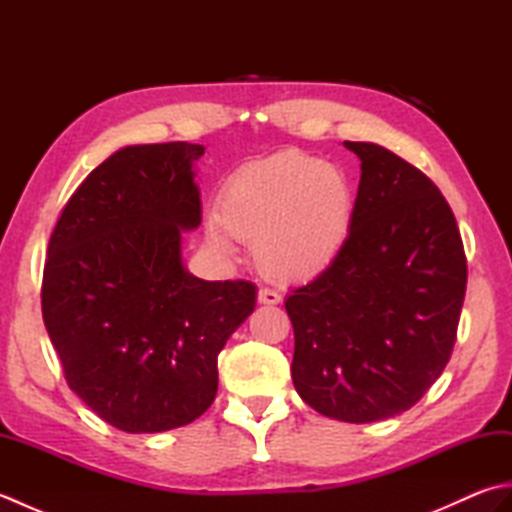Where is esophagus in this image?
<instances>
[{
  "label": "esophagus",
  "mask_w": 512,
  "mask_h": 512,
  "mask_svg": "<svg viewBox=\"0 0 512 512\" xmlns=\"http://www.w3.org/2000/svg\"><path fill=\"white\" fill-rule=\"evenodd\" d=\"M257 301L264 303V306H277V303L281 301V295L277 290L262 288V290H259V295H257Z\"/></svg>",
  "instance_id": "esophagus-1"
}]
</instances>
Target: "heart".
<instances>
[{"mask_svg": "<svg viewBox=\"0 0 512 512\" xmlns=\"http://www.w3.org/2000/svg\"><path fill=\"white\" fill-rule=\"evenodd\" d=\"M354 215V189L345 173L317 156L290 149L237 169L220 193L215 248L231 237L253 242V259L277 281L325 273L343 253Z\"/></svg>", "mask_w": 512, "mask_h": 512, "instance_id": "b5f03b06", "label": "heart"}]
</instances>
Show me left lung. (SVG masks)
<instances>
[{"mask_svg":"<svg viewBox=\"0 0 512 512\" xmlns=\"http://www.w3.org/2000/svg\"><path fill=\"white\" fill-rule=\"evenodd\" d=\"M361 158L352 228L336 262L290 292L292 383L343 422L396 416L447 367L466 292V255L449 202L420 169L374 143Z\"/></svg>","mask_w":512,"mask_h":512,"instance_id":"left-lung-1","label":"left lung"}]
</instances>
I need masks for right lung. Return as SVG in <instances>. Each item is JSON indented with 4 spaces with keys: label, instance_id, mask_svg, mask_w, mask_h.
I'll use <instances>...</instances> for the list:
<instances>
[{
    "label": "right lung",
    "instance_id": "1",
    "mask_svg": "<svg viewBox=\"0 0 512 512\" xmlns=\"http://www.w3.org/2000/svg\"><path fill=\"white\" fill-rule=\"evenodd\" d=\"M202 145H132L96 167L50 235L41 312L70 389L127 433L200 418L217 354L255 310L250 281H204L182 264L200 226Z\"/></svg>",
    "mask_w": 512,
    "mask_h": 512
}]
</instances>
